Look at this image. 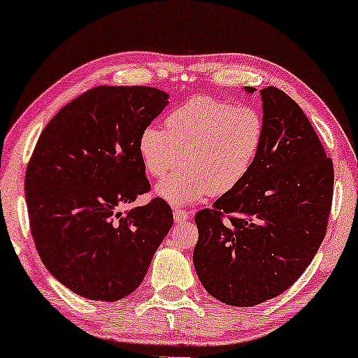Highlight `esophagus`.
I'll list each match as a JSON object with an SVG mask.
<instances>
[{
    "instance_id": "34e87169",
    "label": "esophagus",
    "mask_w": 358,
    "mask_h": 358,
    "mask_svg": "<svg viewBox=\"0 0 358 358\" xmlns=\"http://www.w3.org/2000/svg\"><path fill=\"white\" fill-rule=\"evenodd\" d=\"M190 215H192V212H187V210L176 208L174 210V222L176 223H185L190 218Z\"/></svg>"
}]
</instances>
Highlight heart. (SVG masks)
Listing matches in <instances>:
<instances>
[{
	"label": "heart",
	"instance_id": "obj_1",
	"mask_svg": "<svg viewBox=\"0 0 358 358\" xmlns=\"http://www.w3.org/2000/svg\"><path fill=\"white\" fill-rule=\"evenodd\" d=\"M166 130L146 127L138 153L151 178L184 166L156 185L173 205H190L231 192L246 179L264 143V117L251 106H233L212 96H194L166 117Z\"/></svg>",
	"mask_w": 358,
	"mask_h": 358
}]
</instances>
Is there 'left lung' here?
I'll return each mask as SVG.
<instances>
[{"instance_id": "1", "label": "left lung", "mask_w": 358, "mask_h": 358, "mask_svg": "<svg viewBox=\"0 0 358 358\" xmlns=\"http://www.w3.org/2000/svg\"><path fill=\"white\" fill-rule=\"evenodd\" d=\"M261 99L266 134L256 163L195 215V272L231 306L259 305L300 278L324 239L334 190L332 161L301 107L273 86Z\"/></svg>"}]
</instances>
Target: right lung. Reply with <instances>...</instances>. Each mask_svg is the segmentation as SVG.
<instances>
[{"label":"right lung","instance_id":"1","mask_svg":"<svg viewBox=\"0 0 358 358\" xmlns=\"http://www.w3.org/2000/svg\"><path fill=\"white\" fill-rule=\"evenodd\" d=\"M168 97L148 86L92 87L38 136L24 182L31 233L43 266L76 295H130L173 227L159 197L119 210L150 190L138 140Z\"/></svg>","mask_w":358,"mask_h":358}]
</instances>
